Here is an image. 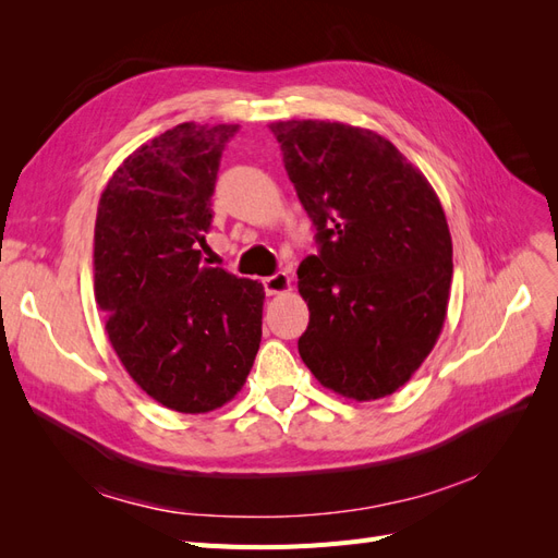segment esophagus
<instances>
[{
    "mask_svg": "<svg viewBox=\"0 0 558 558\" xmlns=\"http://www.w3.org/2000/svg\"><path fill=\"white\" fill-rule=\"evenodd\" d=\"M265 286V293L267 295H281V293H289L291 291V277L286 272H277L272 277H265L263 279Z\"/></svg>",
    "mask_w": 558,
    "mask_h": 558,
    "instance_id": "obj_1",
    "label": "esophagus"
}]
</instances>
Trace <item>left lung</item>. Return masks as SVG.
<instances>
[{
	"label": "left lung",
	"mask_w": 558,
	"mask_h": 558,
	"mask_svg": "<svg viewBox=\"0 0 558 558\" xmlns=\"http://www.w3.org/2000/svg\"><path fill=\"white\" fill-rule=\"evenodd\" d=\"M316 228L298 267L310 326L298 351L351 400L410 381L445 326L451 234L433 185L381 134L330 121L269 125Z\"/></svg>",
	"instance_id": "obj_1"
}]
</instances>
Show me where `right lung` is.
<instances>
[{"instance_id":"right-lung-1","label":"right lung","mask_w":558,"mask_h":558,"mask_svg":"<svg viewBox=\"0 0 558 558\" xmlns=\"http://www.w3.org/2000/svg\"><path fill=\"white\" fill-rule=\"evenodd\" d=\"M240 125L181 123L123 160L99 197L95 300L128 375L183 414L223 408L263 335V283L202 267L223 148Z\"/></svg>"}]
</instances>
